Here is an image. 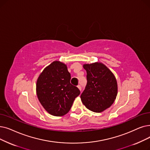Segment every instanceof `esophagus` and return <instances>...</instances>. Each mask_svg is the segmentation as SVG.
Listing matches in <instances>:
<instances>
[{"label":"esophagus","instance_id":"esophagus-1","mask_svg":"<svg viewBox=\"0 0 150 150\" xmlns=\"http://www.w3.org/2000/svg\"><path fill=\"white\" fill-rule=\"evenodd\" d=\"M77 88H79L80 91L81 90V85H80V84H79V85H78V86H77Z\"/></svg>","mask_w":150,"mask_h":150}]
</instances>
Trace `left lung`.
Listing matches in <instances>:
<instances>
[{
    "mask_svg": "<svg viewBox=\"0 0 150 150\" xmlns=\"http://www.w3.org/2000/svg\"><path fill=\"white\" fill-rule=\"evenodd\" d=\"M87 84L81 100L88 109L100 113L107 109L115 102L118 94V84L114 74L101 62L85 64Z\"/></svg>",
    "mask_w": 150,
    "mask_h": 150,
    "instance_id": "left-lung-1",
    "label": "left lung"
}]
</instances>
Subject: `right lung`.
<instances>
[{
    "mask_svg": "<svg viewBox=\"0 0 150 150\" xmlns=\"http://www.w3.org/2000/svg\"><path fill=\"white\" fill-rule=\"evenodd\" d=\"M67 65L58 61L45 67L37 80L36 93L39 102L51 115L67 114L75 99L80 94L77 87L70 84Z\"/></svg>",
    "mask_w": 150,
    "mask_h": 150,
    "instance_id": "right-lung-1",
    "label": "right lung"
}]
</instances>
